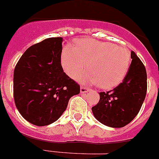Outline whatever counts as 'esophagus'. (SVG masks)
<instances>
[{"mask_svg": "<svg viewBox=\"0 0 159 159\" xmlns=\"http://www.w3.org/2000/svg\"><path fill=\"white\" fill-rule=\"evenodd\" d=\"M88 91H90V88H87V87L82 86L80 88V92H81V93H85V92H88Z\"/></svg>", "mask_w": 159, "mask_h": 159, "instance_id": "1", "label": "esophagus"}]
</instances>
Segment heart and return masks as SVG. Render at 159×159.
<instances>
[{"label":"heart","mask_w":159,"mask_h":159,"mask_svg":"<svg viewBox=\"0 0 159 159\" xmlns=\"http://www.w3.org/2000/svg\"><path fill=\"white\" fill-rule=\"evenodd\" d=\"M60 60L64 71L71 78L78 79L87 64L89 71L80 77L81 80L97 84L102 89H111L123 80L131 57L127 48L84 38L75 41V48L65 46Z\"/></svg>","instance_id":"heart-1"}]
</instances>
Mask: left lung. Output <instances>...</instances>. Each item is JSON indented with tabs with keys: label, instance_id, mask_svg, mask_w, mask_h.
I'll return each mask as SVG.
<instances>
[{
	"label": "left lung",
	"instance_id": "1",
	"mask_svg": "<svg viewBox=\"0 0 159 159\" xmlns=\"http://www.w3.org/2000/svg\"><path fill=\"white\" fill-rule=\"evenodd\" d=\"M123 82L113 90L99 92V101L92 110L98 121L119 128L130 123L139 112L147 95L146 67L135 52Z\"/></svg>",
	"mask_w": 159,
	"mask_h": 159
}]
</instances>
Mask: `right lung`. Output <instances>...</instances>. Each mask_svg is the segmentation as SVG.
Wrapping results in <instances>:
<instances>
[{
    "mask_svg": "<svg viewBox=\"0 0 159 159\" xmlns=\"http://www.w3.org/2000/svg\"><path fill=\"white\" fill-rule=\"evenodd\" d=\"M62 37L35 43L18 60L13 75V96L17 110L28 122L47 126L62 116L80 87L64 72Z\"/></svg>",
    "mask_w": 159,
    "mask_h": 159,
    "instance_id": "add662e5",
    "label": "right lung"
}]
</instances>
